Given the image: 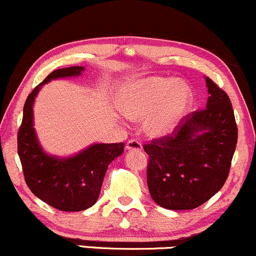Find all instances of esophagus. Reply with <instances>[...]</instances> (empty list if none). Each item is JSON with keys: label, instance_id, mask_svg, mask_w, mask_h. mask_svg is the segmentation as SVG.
I'll use <instances>...</instances> for the list:
<instances>
[{"label": "esophagus", "instance_id": "obj_1", "mask_svg": "<svg viewBox=\"0 0 256 256\" xmlns=\"http://www.w3.org/2000/svg\"><path fill=\"white\" fill-rule=\"evenodd\" d=\"M126 148H127L128 151H140V150H142V145H141L140 141L138 140H128Z\"/></svg>", "mask_w": 256, "mask_h": 256}]
</instances>
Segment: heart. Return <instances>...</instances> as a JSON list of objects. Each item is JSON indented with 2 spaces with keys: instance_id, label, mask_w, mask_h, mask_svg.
Masks as SVG:
<instances>
[{
  "instance_id": "obj_1",
  "label": "heart",
  "mask_w": 256,
  "mask_h": 256,
  "mask_svg": "<svg viewBox=\"0 0 256 256\" xmlns=\"http://www.w3.org/2000/svg\"><path fill=\"white\" fill-rule=\"evenodd\" d=\"M193 91L177 78H146L130 86L121 100L123 114L132 120L148 115L146 129L153 138L176 130L193 106Z\"/></svg>"
}]
</instances>
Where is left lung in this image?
<instances>
[{"instance_id": "8db88e82", "label": "left lung", "mask_w": 256, "mask_h": 256, "mask_svg": "<svg viewBox=\"0 0 256 256\" xmlns=\"http://www.w3.org/2000/svg\"><path fill=\"white\" fill-rule=\"evenodd\" d=\"M206 79V109L189 114L170 136L153 140L147 186L156 204L166 210H193L220 190L237 144V126L229 96Z\"/></svg>"}]
</instances>
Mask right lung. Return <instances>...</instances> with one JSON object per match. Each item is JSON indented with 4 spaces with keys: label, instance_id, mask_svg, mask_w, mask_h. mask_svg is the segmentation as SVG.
Listing matches in <instances>:
<instances>
[{
    "label": "right lung",
    "instance_id": "add662e5",
    "mask_svg": "<svg viewBox=\"0 0 256 256\" xmlns=\"http://www.w3.org/2000/svg\"><path fill=\"white\" fill-rule=\"evenodd\" d=\"M85 67L54 70L27 97L18 133V153L26 184L38 199L60 211L78 212L97 202L108 166L124 151V144H92L74 156L46 153L33 127V104L42 86L51 80L76 78Z\"/></svg>",
    "mask_w": 256,
    "mask_h": 256
}]
</instances>
